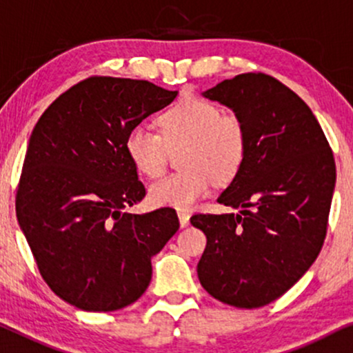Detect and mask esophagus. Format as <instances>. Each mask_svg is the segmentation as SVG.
<instances>
[{"label": "esophagus", "instance_id": "1", "mask_svg": "<svg viewBox=\"0 0 353 353\" xmlns=\"http://www.w3.org/2000/svg\"><path fill=\"white\" fill-rule=\"evenodd\" d=\"M177 216H179V223H181L182 228H185V225H189L190 216H189V213H187V211L179 210V211H177Z\"/></svg>", "mask_w": 353, "mask_h": 353}]
</instances>
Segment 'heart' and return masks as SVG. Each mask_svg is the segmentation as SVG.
Instances as JSON below:
<instances>
[{
    "mask_svg": "<svg viewBox=\"0 0 353 353\" xmlns=\"http://www.w3.org/2000/svg\"><path fill=\"white\" fill-rule=\"evenodd\" d=\"M158 128L159 135L135 125L124 142L130 163L150 179L161 176L168 152L182 148V171L150 187V200L158 206L189 208L208 194L213 179H234L247 158L248 132L243 121L201 98H181L158 117Z\"/></svg>",
    "mask_w": 353,
    "mask_h": 353,
    "instance_id": "b5f03b06",
    "label": "heart"
}]
</instances>
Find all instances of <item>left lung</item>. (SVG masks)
Masks as SVG:
<instances>
[{
  "mask_svg": "<svg viewBox=\"0 0 353 353\" xmlns=\"http://www.w3.org/2000/svg\"><path fill=\"white\" fill-rule=\"evenodd\" d=\"M231 108L248 132L247 158L219 195L241 213H199L206 248L196 272L206 292L258 308L288 292L321 252L336 163L307 103L278 79L239 74L203 92Z\"/></svg>",
  "mask_w": 353,
  "mask_h": 353,
  "instance_id": "obj_1",
  "label": "left lung"
}]
</instances>
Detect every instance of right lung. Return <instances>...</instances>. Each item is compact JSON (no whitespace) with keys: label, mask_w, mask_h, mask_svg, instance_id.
Segmentation results:
<instances>
[{"label":"right lung","mask_w":353,"mask_h":353,"mask_svg":"<svg viewBox=\"0 0 353 353\" xmlns=\"http://www.w3.org/2000/svg\"><path fill=\"white\" fill-rule=\"evenodd\" d=\"M177 97L148 81L95 75L59 95L32 130L16 195L19 225L50 289L85 312L142 297L176 210L124 213L145 187L125 135Z\"/></svg>","instance_id":"add662e5"}]
</instances>
